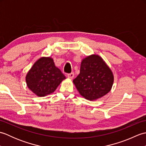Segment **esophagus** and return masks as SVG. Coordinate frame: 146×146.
Masks as SVG:
<instances>
[{
	"mask_svg": "<svg viewBox=\"0 0 146 146\" xmlns=\"http://www.w3.org/2000/svg\"><path fill=\"white\" fill-rule=\"evenodd\" d=\"M68 78L72 80L74 78V73H71L70 74H68Z\"/></svg>",
	"mask_w": 146,
	"mask_h": 146,
	"instance_id": "obj_1",
	"label": "esophagus"
}]
</instances>
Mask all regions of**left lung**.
I'll use <instances>...</instances> for the list:
<instances>
[{
    "mask_svg": "<svg viewBox=\"0 0 146 146\" xmlns=\"http://www.w3.org/2000/svg\"><path fill=\"white\" fill-rule=\"evenodd\" d=\"M113 80L112 71L102 58L92 54L83 59L80 74L73 82L83 97L94 101L111 90Z\"/></svg>",
    "mask_w": 146,
    "mask_h": 146,
    "instance_id": "left-lung-1",
    "label": "left lung"
}]
</instances>
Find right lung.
Listing matches in <instances>:
<instances>
[{
    "instance_id": "add662e5",
    "label": "right lung",
    "mask_w": 146,
    "mask_h": 146,
    "mask_svg": "<svg viewBox=\"0 0 146 146\" xmlns=\"http://www.w3.org/2000/svg\"><path fill=\"white\" fill-rule=\"evenodd\" d=\"M65 79L66 77L55 66L51 57L39 58L26 76L27 87L38 97H45L53 93Z\"/></svg>"
}]
</instances>
